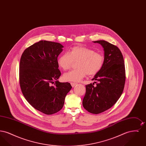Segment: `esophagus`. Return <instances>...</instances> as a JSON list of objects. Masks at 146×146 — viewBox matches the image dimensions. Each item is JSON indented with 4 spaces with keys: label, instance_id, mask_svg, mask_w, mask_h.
<instances>
[{
    "label": "esophagus",
    "instance_id": "obj_1",
    "mask_svg": "<svg viewBox=\"0 0 146 146\" xmlns=\"http://www.w3.org/2000/svg\"><path fill=\"white\" fill-rule=\"evenodd\" d=\"M70 84H71V85H72V87H74L77 84L76 83H70Z\"/></svg>",
    "mask_w": 146,
    "mask_h": 146
}]
</instances>
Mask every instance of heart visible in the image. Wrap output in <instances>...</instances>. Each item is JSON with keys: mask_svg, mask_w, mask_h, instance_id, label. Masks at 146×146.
<instances>
[{"mask_svg": "<svg viewBox=\"0 0 146 146\" xmlns=\"http://www.w3.org/2000/svg\"><path fill=\"white\" fill-rule=\"evenodd\" d=\"M78 61V69L70 71L63 75L66 81L79 82L85 76H94L102 68L104 62V55L85 46H75L59 56L58 65L64 70H70L73 62Z\"/></svg>", "mask_w": 146, "mask_h": 146, "instance_id": "b5f03b06", "label": "heart"}]
</instances>
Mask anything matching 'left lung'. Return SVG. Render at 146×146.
I'll use <instances>...</instances> for the list:
<instances>
[{
	"instance_id": "obj_1",
	"label": "left lung",
	"mask_w": 146,
	"mask_h": 146,
	"mask_svg": "<svg viewBox=\"0 0 146 146\" xmlns=\"http://www.w3.org/2000/svg\"><path fill=\"white\" fill-rule=\"evenodd\" d=\"M93 42L104 48V64L92 79L96 82L86 85L83 106L89 112L97 114L110 109L117 102L124 90L126 76L124 58L118 47L105 40Z\"/></svg>"
}]
</instances>
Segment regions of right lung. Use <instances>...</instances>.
I'll return each instance as SVG.
<instances>
[{"instance_id": "1", "label": "right lung", "mask_w": 146, "mask_h": 146, "mask_svg": "<svg viewBox=\"0 0 146 146\" xmlns=\"http://www.w3.org/2000/svg\"><path fill=\"white\" fill-rule=\"evenodd\" d=\"M58 42L40 40L26 49L21 56L19 80L22 92L35 109L50 115L62 108L72 89L70 83H60L57 57L62 51ZM56 82L54 86L50 84Z\"/></svg>"}]
</instances>
